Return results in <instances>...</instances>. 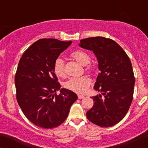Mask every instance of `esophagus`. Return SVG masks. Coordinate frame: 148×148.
<instances>
[{
	"label": "esophagus",
	"instance_id": "esophagus-1",
	"mask_svg": "<svg viewBox=\"0 0 148 148\" xmlns=\"http://www.w3.org/2000/svg\"><path fill=\"white\" fill-rule=\"evenodd\" d=\"M84 95H78V98L79 99H84Z\"/></svg>",
	"mask_w": 148,
	"mask_h": 148
}]
</instances>
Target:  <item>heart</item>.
Returning <instances> with one entry per match:
<instances>
[{"label":"heart","instance_id":"obj_1","mask_svg":"<svg viewBox=\"0 0 148 148\" xmlns=\"http://www.w3.org/2000/svg\"><path fill=\"white\" fill-rule=\"evenodd\" d=\"M71 57L82 65H86L90 62V56L87 52L83 50H76L71 53ZM53 71L56 75L58 77H64L65 76V70L64 67V61L61 58H58L55 60L53 65ZM91 80L88 76L72 78L64 83V86L66 89L75 92L77 93H84L89 88Z\"/></svg>","mask_w":148,"mask_h":148}]
</instances>
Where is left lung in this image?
Wrapping results in <instances>:
<instances>
[{
  "label": "left lung",
  "instance_id": "1",
  "mask_svg": "<svg viewBox=\"0 0 148 148\" xmlns=\"http://www.w3.org/2000/svg\"><path fill=\"white\" fill-rule=\"evenodd\" d=\"M79 45L94 53L100 72L94 89L101 94L91 97L94 105L86 116L98 126H113L125 116L133 99L135 78L130 58L118 43L106 37L84 39Z\"/></svg>",
  "mask_w": 148,
  "mask_h": 148
}]
</instances>
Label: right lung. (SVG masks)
Returning a JSON list of instances; mask_svg holds the SVG:
<instances>
[{
	"label": "right lung",
	"mask_w": 148,
	"mask_h": 148,
	"mask_svg": "<svg viewBox=\"0 0 148 148\" xmlns=\"http://www.w3.org/2000/svg\"><path fill=\"white\" fill-rule=\"evenodd\" d=\"M72 41L41 39L23 53L18 62L14 82L16 99L23 114L37 127L51 129L67 118L78 97L60 88L53 71L55 60ZM57 91L60 94L56 95Z\"/></svg>",
	"instance_id": "right-lung-1"
}]
</instances>
